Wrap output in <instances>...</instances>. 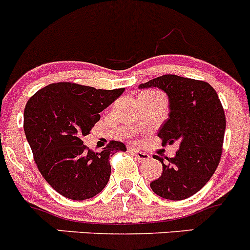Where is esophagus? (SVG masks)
Segmentation results:
<instances>
[{"instance_id": "esophagus-1", "label": "esophagus", "mask_w": 250, "mask_h": 250, "mask_svg": "<svg viewBox=\"0 0 250 250\" xmlns=\"http://www.w3.org/2000/svg\"><path fill=\"white\" fill-rule=\"evenodd\" d=\"M132 152H134L135 156H136L139 159H141V161H147V159L149 158V154L146 153V152H144V151H139V149H132Z\"/></svg>"}]
</instances>
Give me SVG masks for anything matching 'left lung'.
Segmentation results:
<instances>
[{
  "label": "left lung",
  "mask_w": 250,
  "mask_h": 250,
  "mask_svg": "<svg viewBox=\"0 0 250 250\" xmlns=\"http://www.w3.org/2000/svg\"><path fill=\"white\" fill-rule=\"evenodd\" d=\"M159 88L169 99V114L158 131L162 145L179 142L173 158L161 161L163 172L151 183L161 198L184 200L198 192L215 173L226 130V116L216 91L204 81L163 75L140 84Z\"/></svg>",
  "instance_id": "left-lung-1"
}]
</instances>
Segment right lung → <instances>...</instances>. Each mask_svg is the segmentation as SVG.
Returning <instances> with one entry per match:
<instances>
[{
    "label": "right lung",
    "mask_w": 250,
    "mask_h": 250,
    "mask_svg": "<svg viewBox=\"0 0 250 250\" xmlns=\"http://www.w3.org/2000/svg\"><path fill=\"white\" fill-rule=\"evenodd\" d=\"M124 88L96 89L72 82L51 83L38 91L24 109V132L44 179L65 198L96 196L110 178V156L126 151L110 141L102 152L83 145L101 119V111L123 94Z\"/></svg>",
    "instance_id": "right-lung-1"
}]
</instances>
